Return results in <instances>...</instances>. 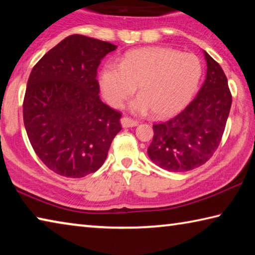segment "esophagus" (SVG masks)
I'll return each mask as SVG.
<instances>
[{
	"mask_svg": "<svg viewBox=\"0 0 255 255\" xmlns=\"http://www.w3.org/2000/svg\"><path fill=\"white\" fill-rule=\"evenodd\" d=\"M120 123H122V126L124 128H129V127H135L138 125V123L136 122V120L133 119H130L128 117H124L122 118V120H120Z\"/></svg>",
	"mask_w": 255,
	"mask_h": 255,
	"instance_id": "34e87169",
	"label": "esophagus"
}]
</instances>
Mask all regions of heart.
Instances as JSON below:
<instances>
[{
  "instance_id": "heart-1",
  "label": "heart",
  "mask_w": 255,
  "mask_h": 255,
  "mask_svg": "<svg viewBox=\"0 0 255 255\" xmlns=\"http://www.w3.org/2000/svg\"><path fill=\"white\" fill-rule=\"evenodd\" d=\"M202 75L199 58L167 47H144L128 51L119 65L108 63L99 74V84L106 100L122 107L136 91L130 102L136 114L153 111L155 117H167L191 101Z\"/></svg>"
}]
</instances>
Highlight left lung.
Instances as JSON below:
<instances>
[{
	"label": "left lung",
	"instance_id": "obj_1",
	"mask_svg": "<svg viewBox=\"0 0 255 255\" xmlns=\"http://www.w3.org/2000/svg\"><path fill=\"white\" fill-rule=\"evenodd\" d=\"M206 79L185 109L165 123L154 125L147 154L157 166L183 172L205 164L221 143L232 106L225 73L204 50Z\"/></svg>",
	"mask_w": 255,
	"mask_h": 255
}]
</instances>
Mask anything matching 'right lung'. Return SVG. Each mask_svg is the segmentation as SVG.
<instances>
[{"instance_id": "1", "label": "right lung", "mask_w": 255, "mask_h": 255, "mask_svg": "<svg viewBox=\"0 0 255 255\" xmlns=\"http://www.w3.org/2000/svg\"><path fill=\"white\" fill-rule=\"evenodd\" d=\"M117 46L72 34L46 53L30 73L23 123L42 163L59 175L83 178L105 163L122 130L118 111L99 97L97 70Z\"/></svg>"}]
</instances>
